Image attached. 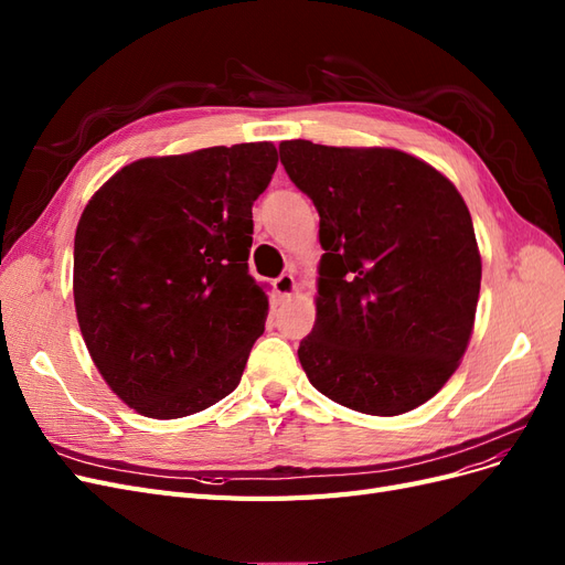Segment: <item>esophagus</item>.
Instances as JSON below:
<instances>
[{
  "mask_svg": "<svg viewBox=\"0 0 565 565\" xmlns=\"http://www.w3.org/2000/svg\"><path fill=\"white\" fill-rule=\"evenodd\" d=\"M273 289H276V295L280 299H287L289 295H292L295 292V276H292V273H282V276L273 280Z\"/></svg>",
  "mask_w": 565,
  "mask_h": 565,
  "instance_id": "1",
  "label": "esophagus"
}]
</instances>
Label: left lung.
<instances>
[{"mask_svg":"<svg viewBox=\"0 0 565 565\" xmlns=\"http://www.w3.org/2000/svg\"><path fill=\"white\" fill-rule=\"evenodd\" d=\"M287 177L320 214L309 382L355 413L393 417L443 388L481 292L471 214L450 179L396 148L282 141Z\"/></svg>","mask_w":565,"mask_h":565,"instance_id":"8db88e82","label":"left lung"}]
</instances>
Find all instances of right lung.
Masks as SVG:
<instances>
[{
	"label": "right lung",
	"mask_w": 565,
	"mask_h": 565,
	"mask_svg": "<svg viewBox=\"0 0 565 565\" xmlns=\"http://www.w3.org/2000/svg\"><path fill=\"white\" fill-rule=\"evenodd\" d=\"M276 167L268 141L143 158L84 207L77 322L100 377L136 413L185 417L241 384L268 316L247 268L252 204Z\"/></svg>",
	"instance_id": "add662e5"
}]
</instances>
